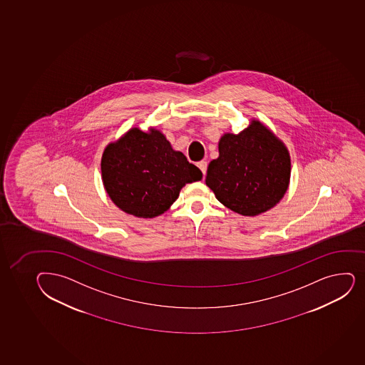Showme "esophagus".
<instances>
[{
  "instance_id": "esophagus-1",
  "label": "esophagus",
  "mask_w": 365,
  "mask_h": 365,
  "mask_svg": "<svg viewBox=\"0 0 365 365\" xmlns=\"http://www.w3.org/2000/svg\"><path fill=\"white\" fill-rule=\"evenodd\" d=\"M197 166H199V169L201 170V173H202L203 176H205V175H206V171H207L206 160H201V162L197 163Z\"/></svg>"
}]
</instances>
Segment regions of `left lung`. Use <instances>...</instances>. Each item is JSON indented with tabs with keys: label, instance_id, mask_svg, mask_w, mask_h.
I'll return each mask as SVG.
<instances>
[{
	"label": "left lung",
	"instance_id": "8db88e82",
	"mask_svg": "<svg viewBox=\"0 0 365 365\" xmlns=\"http://www.w3.org/2000/svg\"><path fill=\"white\" fill-rule=\"evenodd\" d=\"M291 160L285 145L259 120L240 134H224L206 185L224 206L254 217L271 210L289 188Z\"/></svg>",
	"mask_w": 365,
	"mask_h": 365
}]
</instances>
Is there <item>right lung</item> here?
I'll use <instances>...</instances> for the list:
<instances>
[{
  "mask_svg": "<svg viewBox=\"0 0 365 365\" xmlns=\"http://www.w3.org/2000/svg\"><path fill=\"white\" fill-rule=\"evenodd\" d=\"M103 185L122 211L154 218L169 210L187 183L202 178L199 168L173 150L157 129L132 128L106 146L102 157Z\"/></svg>",
  "mask_w": 365,
  "mask_h": 365,
  "instance_id": "obj_1",
  "label": "right lung"
}]
</instances>
